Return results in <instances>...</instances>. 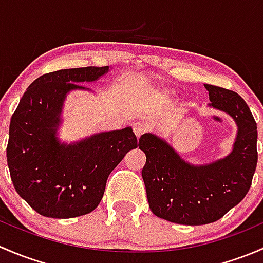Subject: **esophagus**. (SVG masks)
I'll list each match as a JSON object with an SVG mask.
<instances>
[{"label":"esophagus","instance_id":"1","mask_svg":"<svg viewBox=\"0 0 263 263\" xmlns=\"http://www.w3.org/2000/svg\"><path fill=\"white\" fill-rule=\"evenodd\" d=\"M133 130H134V134L137 135V137H140V135H143L144 133H147V126L144 125V124L142 123H137L133 125Z\"/></svg>","mask_w":263,"mask_h":263}]
</instances>
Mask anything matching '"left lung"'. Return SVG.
<instances>
[{
    "instance_id": "obj_1",
    "label": "left lung",
    "mask_w": 263,
    "mask_h": 263,
    "mask_svg": "<svg viewBox=\"0 0 263 263\" xmlns=\"http://www.w3.org/2000/svg\"><path fill=\"white\" fill-rule=\"evenodd\" d=\"M210 106L228 112L238 125L228 157L206 166H191L162 139L144 134L139 148L147 161L142 170L154 215L183 226H202L223 218L239 204L252 185L257 166V124L237 92L205 85Z\"/></svg>"
}]
</instances>
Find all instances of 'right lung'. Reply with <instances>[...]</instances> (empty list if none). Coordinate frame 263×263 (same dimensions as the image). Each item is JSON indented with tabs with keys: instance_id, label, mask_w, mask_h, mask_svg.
Returning <instances> with one entry per match:
<instances>
[{
	"instance_id": "right-lung-1",
	"label": "right lung",
	"mask_w": 263,
	"mask_h": 263,
	"mask_svg": "<svg viewBox=\"0 0 263 263\" xmlns=\"http://www.w3.org/2000/svg\"><path fill=\"white\" fill-rule=\"evenodd\" d=\"M107 71L109 66L45 73L29 86L12 114L6 148L11 180L40 215L67 219L91 213L104 196L110 173L138 147L132 128L100 133L71 145L55 138L67 92L86 88L80 83Z\"/></svg>"
}]
</instances>
